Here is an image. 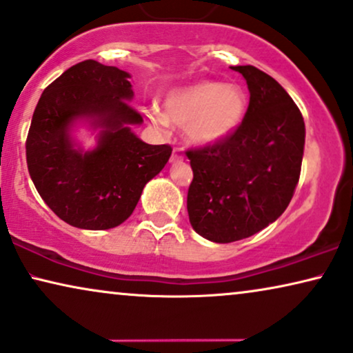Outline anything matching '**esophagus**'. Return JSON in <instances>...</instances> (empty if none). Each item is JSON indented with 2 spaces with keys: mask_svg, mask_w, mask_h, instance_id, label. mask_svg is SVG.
Returning a JSON list of instances; mask_svg holds the SVG:
<instances>
[{
  "mask_svg": "<svg viewBox=\"0 0 353 353\" xmlns=\"http://www.w3.org/2000/svg\"><path fill=\"white\" fill-rule=\"evenodd\" d=\"M180 160H181V154L176 152V150H173V154H172V157H170V162L175 163V162H180Z\"/></svg>",
  "mask_w": 353,
  "mask_h": 353,
  "instance_id": "1",
  "label": "esophagus"
}]
</instances>
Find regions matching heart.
<instances>
[{
  "label": "heart",
  "mask_w": 353,
  "mask_h": 353,
  "mask_svg": "<svg viewBox=\"0 0 353 353\" xmlns=\"http://www.w3.org/2000/svg\"><path fill=\"white\" fill-rule=\"evenodd\" d=\"M163 108L165 115L150 110V120L159 125H167L168 120L185 126L188 143L208 148L225 141L240 128L248 110V99L236 84L199 81L168 92Z\"/></svg>",
  "instance_id": "1"
}]
</instances>
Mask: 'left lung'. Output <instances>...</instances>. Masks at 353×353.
<instances>
[{"label":"left lung","instance_id":"1","mask_svg":"<svg viewBox=\"0 0 353 353\" xmlns=\"http://www.w3.org/2000/svg\"><path fill=\"white\" fill-rule=\"evenodd\" d=\"M245 77L250 105L222 143L188 150L193 181L188 216L214 243L243 240L276 222L299 183L305 121L279 82L254 66H232Z\"/></svg>","mask_w":353,"mask_h":353}]
</instances>
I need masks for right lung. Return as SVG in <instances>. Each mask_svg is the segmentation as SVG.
<instances>
[{"instance_id": "1", "label": "right lung", "mask_w": 353, "mask_h": 353, "mask_svg": "<svg viewBox=\"0 0 353 353\" xmlns=\"http://www.w3.org/2000/svg\"><path fill=\"white\" fill-rule=\"evenodd\" d=\"M130 72L94 59L54 79L37 103L26 143L32 181L57 216L84 230H108L131 216L144 186L172 155L131 128L143 117L131 107ZM98 131L84 151L72 136L77 124Z\"/></svg>"}]
</instances>
